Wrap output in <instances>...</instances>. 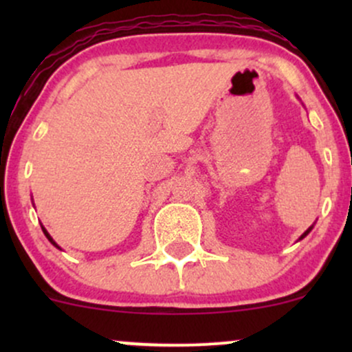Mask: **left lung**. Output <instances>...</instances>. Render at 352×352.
<instances>
[{
	"label": "left lung",
	"instance_id": "left-lung-1",
	"mask_svg": "<svg viewBox=\"0 0 352 352\" xmlns=\"http://www.w3.org/2000/svg\"><path fill=\"white\" fill-rule=\"evenodd\" d=\"M313 227H314V225H311V227H309L308 230H306V232H305V233H302V235H301L300 238H298V240H302V238H305V236H306V235H308V233L311 232V230H313Z\"/></svg>",
	"mask_w": 352,
	"mask_h": 352
}]
</instances>
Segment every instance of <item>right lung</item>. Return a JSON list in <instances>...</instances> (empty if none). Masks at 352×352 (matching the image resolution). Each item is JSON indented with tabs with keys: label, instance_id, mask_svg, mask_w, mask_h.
<instances>
[{
	"label": "right lung",
	"instance_id": "1",
	"mask_svg": "<svg viewBox=\"0 0 352 352\" xmlns=\"http://www.w3.org/2000/svg\"><path fill=\"white\" fill-rule=\"evenodd\" d=\"M41 228H43V233H44V235H46V238H47V240H50V241H51V243L56 246V248H59V250H60V246H59L58 243H56V241H54V240H52V236L50 235V233H47V230H46V228H44V227H43V225H41Z\"/></svg>",
	"mask_w": 352,
	"mask_h": 352
}]
</instances>
